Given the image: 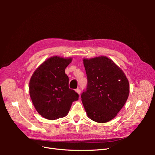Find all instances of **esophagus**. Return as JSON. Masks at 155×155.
<instances>
[{
  "instance_id": "34e87169",
  "label": "esophagus",
  "mask_w": 155,
  "mask_h": 155,
  "mask_svg": "<svg viewBox=\"0 0 155 155\" xmlns=\"http://www.w3.org/2000/svg\"><path fill=\"white\" fill-rule=\"evenodd\" d=\"M76 92L78 94H81V90H80V88H76Z\"/></svg>"
}]
</instances>
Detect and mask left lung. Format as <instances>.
I'll return each instance as SVG.
<instances>
[{
  "instance_id": "8db88e82",
  "label": "left lung",
  "mask_w": 155,
  "mask_h": 155,
  "mask_svg": "<svg viewBox=\"0 0 155 155\" xmlns=\"http://www.w3.org/2000/svg\"><path fill=\"white\" fill-rule=\"evenodd\" d=\"M87 78L81 101L88 117L98 123L113 119L122 109L129 94V84L125 74L105 56L84 59Z\"/></svg>"
}]
</instances>
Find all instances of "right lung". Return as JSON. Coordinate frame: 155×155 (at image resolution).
Segmentation results:
<instances>
[{"instance_id": "1", "label": "right lung", "mask_w": 155, "mask_h": 155, "mask_svg": "<svg viewBox=\"0 0 155 155\" xmlns=\"http://www.w3.org/2000/svg\"><path fill=\"white\" fill-rule=\"evenodd\" d=\"M72 58L54 56L47 59L33 74L30 96L36 110L43 118L54 120L67 116L78 94L69 88L64 70Z\"/></svg>"}]
</instances>
